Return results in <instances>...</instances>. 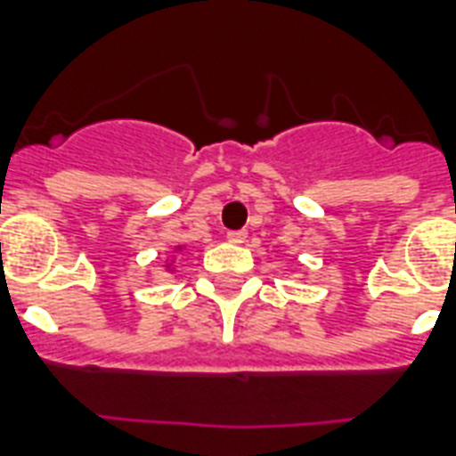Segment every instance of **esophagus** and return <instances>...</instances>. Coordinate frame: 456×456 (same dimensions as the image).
I'll return each instance as SVG.
<instances>
[{
    "mask_svg": "<svg viewBox=\"0 0 456 456\" xmlns=\"http://www.w3.org/2000/svg\"><path fill=\"white\" fill-rule=\"evenodd\" d=\"M229 243H243L246 241V232H227Z\"/></svg>",
    "mask_w": 456,
    "mask_h": 456,
    "instance_id": "esophagus-1",
    "label": "esophagus"
}]
</instances>
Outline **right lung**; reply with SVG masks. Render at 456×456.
I'll return each mask as SVG.
<instances>
[{"mask_svg":"<svg viewBox=\"0 0 456 456\" xmlns=\"http://www.w3.org/2000/svg\"><path fill=\"white\" fill-rule=\"evenodd\" d=\"M182 250H184V246H175V250H172V253H182ZM172 263H175V260H172ZM172 263L167 260V263H165V270H172Z\"/></svg>","mask_w":456,"mask_h":456,"instance_id":"obj_1","label":"right lung"}]
</instances>
